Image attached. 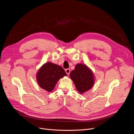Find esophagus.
I'll list each match as a JSON object with an SVG mask.
<instances>
[{"instance_id":"esophagus-1","label":"esophagus","mask_w":134,"mask_h":134,"mask_svg":"<svg viewBox=\"0 0 134 134\" xmlns=\"http://www.w3.org/2000/svg\"><path fill=\"white\" fill-rule=\"evenodd\" d=\"M65 71H66V74H67V75H69V74H70V69H65Z\"/></svg>"}]
</instances>
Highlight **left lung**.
Segmentation results:
<instances>
[{
  "instance_id": "1",
  "label": "left lung",
  "mask_w": 134,
  "mask_h": 134,
  "mask_svg": "<svg viewBox=\"0 0 134 134\" xmlns=\"http://www.w3.org/2000/svg\"><path fill=\"white\" fill-rule=\"evenodd\" d=\"M70 77L81 94L90 90L94 84L93 73L85 64L76 65L70 74Z\"/></svg>"
}]
</instances>
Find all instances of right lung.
<instances>
[{
    "instance_id": "1",
    "label": "right lung",
    "mask_w": 134,
    "mask_h": 134,
    "mask_svg": "<svg viewBox=\"0 0 134 134\" xmlns=\"http://www.w3.org/2000/svg\"><path fill=\"white\" fill-rule=\"evenodd\" d=\"M65 76L67 74L63 67L49 62L43 65L37 71L36 80L40 87L50 92L59 79Z\"/></svg>"
}]
</instances>
